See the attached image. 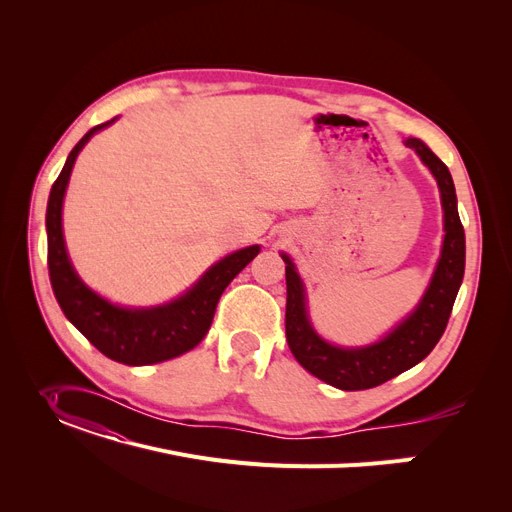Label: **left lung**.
<instances>
[{
  "label": "left lung",
  "mask_w": 512,
  "mask_h": 512,
  "mask_svg": "<svg viewBox=\"0 0 512 512\" xmlns=\"http://www.w3.org/2000/svg\"><path fill=\"white\" fill-rule=\"evenodd\" d=\"M434 174L444 209V245L423 299L411 315L382 340L361 348L334 346L321 338L309 321L305 286L292 259L286 263V340L290 351L309 373L326 384L353 392L380 386L423 361L442 338L465 274V230L456 209L454 182L444 161L419 139H407Z\"/></svg>",
  "instance_id": "left-lung-1"
}]
</instances>
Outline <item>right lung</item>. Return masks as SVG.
<instances>
[{
	"instance_id": "1",
	"label": "right lung",
	"mask_w": 512,
	"mask_h": 512,
	"mask_svg": "<svg viewBox=\"0 0 512 512\" xmlns=\"http://www.w3.org/2000/svg\"><path fill=\"white\" fill-rule=\"evenodd\" d=\"M114 120L93 126L76 143L58 180L51 186L45 215L49 280L70 324L99 353L124 365H153L188 353L205 338L222 292L257 257L259 245L220 259L182 297L159 307H118L93 292L78 278L68 259L62 232V205L76 155L95 132L110 126Z\"/></svg>"
}]
</instances>
